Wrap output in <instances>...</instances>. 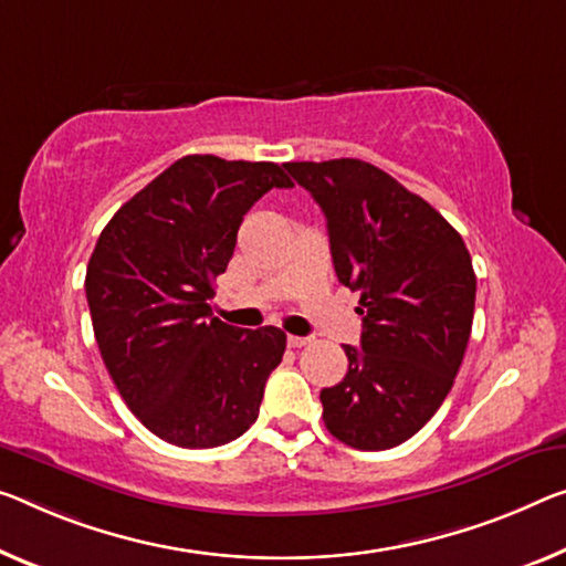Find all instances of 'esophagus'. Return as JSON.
<instances>
[{
    "instance_id": "obj_1",
    "label": "esophagus",
    "mask_w": 566,
    "mask_h": 566,
    "mask_svg": "<svg viewBox=\"0 0 566 566\" xmlns=\"http://www.w3.org/2000/svg\"><path fill=\"white\" fill-rule=\"evenodd\" d=\"M308 342H311V338H306V336H289L291 349H301V346H306Z\"/></svg>"
}]
</instances>
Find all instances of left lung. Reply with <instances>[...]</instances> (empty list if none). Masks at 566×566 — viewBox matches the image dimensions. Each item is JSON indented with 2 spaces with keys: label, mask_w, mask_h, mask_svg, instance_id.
Here are the masks:
<instances>
[{
  "label": "left lung",
  "mask_w": 566,
  "mask_h": 566,
  "mask_svg": "<svg viewBox=\"0 0 566 566\" xmlns=\"http://www.w3.org/2000/svg\"><path fill=\"white\" fill-rule=\"evenodd\" d=\"M326 217L338 283L359 291L361 349L321 389L326 430L356 450L410 440L453 387L471 338L475 273L446 217L361 159L289 161Z\"/></svg>",
  "instance_id": "obj_1"
}]
</instances>
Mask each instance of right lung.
I'll return each mask as SVG.
<instances>
[{
    "label": "right lung",
    "instance_id": "right-lung-1",
    "mask_svg": "<svg viewBox=\"0 0 566 566\" xmlns=\"http://www.w3.org/2000/svg\"><path fill=\"white\" fill-rule=\"evenodd\" d=\"M273 187H293L273 161L181 156L95 242L85 295L103 364L128 410L171 446L240 438L283 359L281 328H234L210 306L242 217Z\"/></svg>",
    "mask_w": 566,
    "mask_h": 566
}]
</instances>
